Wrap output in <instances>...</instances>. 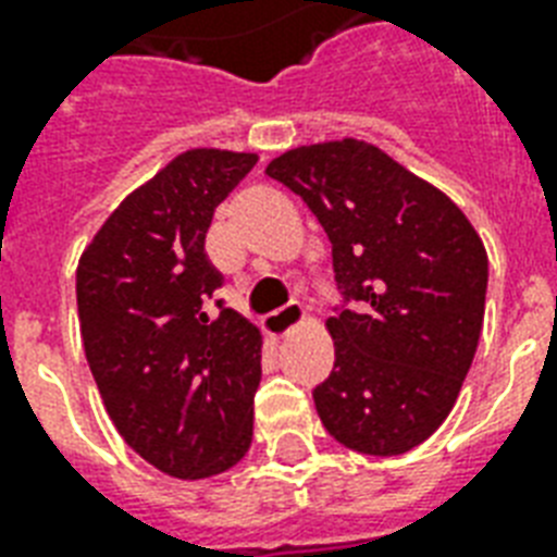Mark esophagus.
<instances>
[{
	"label": "esophagus",
	"instance_id": "esophagus-1",
	"mask_svg": "<svg viewBox=\"0 0 557 557\" xmlns=\"http://www.w3.org/2000/svg\"><path fill=\"white\" fill-rule=\"evenodd\" d=\"M300 323H304V309H300V304H288L265 318V332H269L271 338H286L288 332H295Z\"/></svg>",
	"mask_w": 557,
	"mask_h": 557
}]
</instances>
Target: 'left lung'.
I'll return each mask as SVG.
<instances>
[{"mask_svg":"<svg viewBox=\"0 0 557 557\" xmlns=\"http://www.w3.org/2000/svg\"><path fill=\"white\" fill-rule=\"evenodd\" d=\"M265 173L318 216L356 304L326 321L335 367L312 393L323 428L358 454H407L445 422L474 361L483 239L440 187L367 141L297 147Z\"/></svg>","mask_w":557,"mask_h":557,"instance_id":"1","label":"left lung"}]
</instances>
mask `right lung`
<instances>
[{"label": "right lung", "instance_id": "add662e5", "mask_svg": "<svg viewBox=\"0 0 557 557\" xmlns=\"http://www.w3.org/2000/svg\"><path fill=\"white\" fill-rule=\"evenodd\" d=\"M253 164V152H182L109 213L77 262L83 349L109 419L178 480L222 474L251 448L262 335L222 300L208 309L222 274L205 236Z\"/></svg>", "mask_w": 557, "mask_h": 557}]
</instances>
